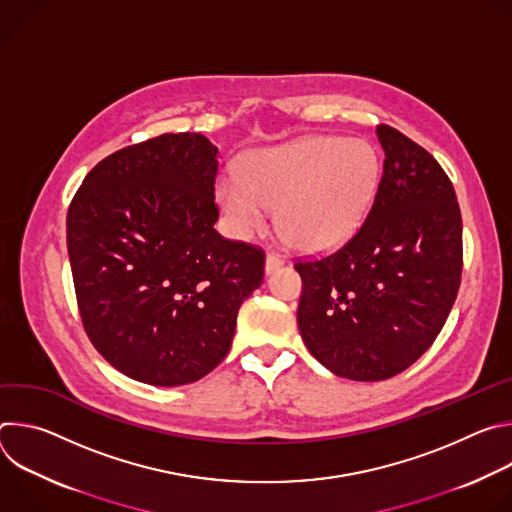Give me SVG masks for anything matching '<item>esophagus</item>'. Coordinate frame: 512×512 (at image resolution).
Instances as JSON below:
<instances>
[{"instance_id": "esophagus-1", "label": "esophagus", "mask_w": 512, "mask_h": 512, "mask_svg": "<svg viewBox=\"0 0 512 512\" xmlns=\"http://www.w3.org/2000/svg\"><path fill=\"white\" fill-rule=\"evenodd\" d=\"M281 265H283L281 255H277V253H267V257H265V273H273V271L279 269Z\"/></svg>"}]
</instances>
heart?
<instances>
[{"mask_svg": "<svg viewBox=\"0 0 512 512\" xmlns=\"http://www.w3.org/2000/svg\"><path fill=\"white\" fill-rule=\"evenodd\" d=\"M381 164L371 145L344 137H304L253 152L239 166V182L223 180L218 202L237 235L265 227L277 208L287 245L320 253L348 243L373 208Z\"/></svg>", "mask_w": 512, "mask_h": 512, "instance_id": "obj_1", "label": "heart"}]
</instances>
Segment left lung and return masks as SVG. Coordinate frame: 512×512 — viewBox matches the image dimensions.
Segmentation results:
<instances>
[{
    "instance_id": "obj_1",
    "label": "left lung",
    "mask_w": 512,
    "mask_h": 512,
    "mask_svg": "<svg viewBox=\"0 0 512 512\" xmlns=\"http://www.w3.org/2000/svg\"><path fill=\"white\" fill-rule=\"evenodd\" d=\"M383 178L360 231L336 253L296 263L304 344L336 377L385 381L433 344L456 302L462 214L442 166L379 125Z\"/></svg>"
}]
</instances>
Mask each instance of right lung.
<instances>
[{"label":"right lung","mask_w":512,"mask_h":512,"mask_svg":"<svg viewBox=\"0 0 512 512\" xmlns=\"http://www.w3.org/2000/svg\"><path fill=\"white\" fill-rule=\"evenodd\" d=\"M218 150L164 133L99 162L68 206L66 247L83 326L119 373L188 385L227 356L265 253L214 231Z\"/></svg>","instance_id":"obj_1"}]
</instances>
